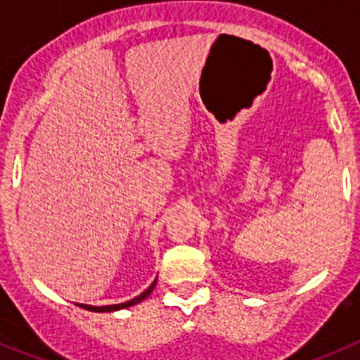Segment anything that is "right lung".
<instances>
[{
  "label": "right lung",
  "mask_w": 360,
  "mask_h": 360,
  "mask_svg": "<svg viewBox=\"0 0 360 360\" xmlns=\"http://www.w3.org/2000/svg\"><path fill=\"white\" fill-rule=\"evenodd\" d=\"M157 283V281H155ZM155 283H153L151 287L148 288V290L146 292H142L141 295H139V297H135V299H131V301H128V303H120V304H110V307H90V304H81L82 308H86V310H90V311H113V310H120V308H128V307H133V304H136V303H141L142 299H146L148 297L149 294H151L153 292V288H155Z\"/></svg>",
  "instance_id": "add662e5"
}]
</instances>
